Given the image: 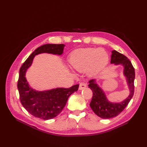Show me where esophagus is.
I'll list each match as a JSON object with an SVG mask.
<instances>
[{"mask_svg":"<svg viewBox=\"0 0 147 147\" xmlns=\"http://www.w3.org/2000/svg\"><path fill=\"white\" fill-rule=\"evenodd\" d=\"M87 86V84L85 82H82L81 83H80V86H79V90H83V89L85 88Z\"/></svg>","mask_w":147,"mask_h":147,"instance_id":"1","label":"esophagus"}]
</instances>
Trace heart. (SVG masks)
Here are the masks:
<instances>
[{"label":"heart","instance_id":"heart-1","mask_svg":"<svg viewBox=\"0 0 147 147\" xmlns=\"http://www.w3.org/2000/svg\"><path fill=\"white\" fill-rule=\"evenodd\" d=\"M108 59L107 53L102 49L81 48L72 53L70 63L72 67L78 72L88 69V73L93 75L104 67Z\"/></svg>","mask_w":147,"mask_h":147}]
</instances>
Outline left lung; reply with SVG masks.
I'll return each mask as SVG.
<instances>
[{"instance_id": "8db88e82", "label": "left lung", "mask_w": 147, "mask_h": 147, "mask_svg": "<svg viewBox=\"0 0 147 147\" xmlns=\"http://www.w3.org/2000/svg\"><path fill=\"white\" fill-rule=\"evenodd\" d=\"M112 53L110 63L123 65L124 75L127 78L130 94L126 99L121 102L112 103L107 99L105 93L96 84L95 80H90L88 86L92 91V97L90 105L97 116L104 119L112 118L121 113L128 105L134 92L135 70L131 62L121 53L115 50L112 51Z\"/></svg>"}]
</instances>
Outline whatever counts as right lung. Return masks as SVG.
<instances>
[{
  "mask_svg": "<svg viewBox=\"0 0 147 147\" xmlns=\"http://www.w3.org/2000/svg\"><path fill=\"white\" fill-rule=\"evenodd\" d=\"M64 44H46L37 48L25 61L20 69L18 89L20 102L24 109L35 117L50 119L57 117L63 110L69 97L77 91L79 84L69 88H56L45 91H37L29 86L25 77L26 70L32 63L35 55L48 53L54 55L63 54Z\"/></svg>",
  "mask_w": 147,
  "mask_h": 147,
  "instance_id": "add662e5",
  "label": "right lung"
}]
</instances>
